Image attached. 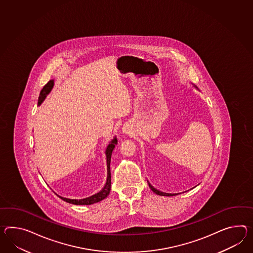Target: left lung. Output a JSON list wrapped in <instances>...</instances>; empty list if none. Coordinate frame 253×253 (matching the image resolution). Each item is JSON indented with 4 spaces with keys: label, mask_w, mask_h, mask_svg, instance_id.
Listing matches in <instances>:
<instances>
[{
    "label": "left lung",
    "mask_w": 253,
    "mask_h": 253,
    "mask_svg": "<svg viewBox=\"0 0 253 253\" xmlns=\"http://www.w3.org/2000/svg\"><path fill=\"white\" fill-rule=\"evenodd\" d=\"M194 86L197 88V86ZM149 187L152 189V191L154 192L155 194H157V195H159V196H166V197H172V196H175V195H178V194H168V193H164V192L159 191V190H157V189H155L153 185H151L150 183L148 182Z\"/></svg>",
    "instance_id": "1"
}]
</instances>
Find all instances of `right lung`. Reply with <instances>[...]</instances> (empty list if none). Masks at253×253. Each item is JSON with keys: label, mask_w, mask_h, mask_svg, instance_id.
<instances>
[{"label": "right lung", "mask_w": 253, "mask_h": 253, "mask_svg": "<svg viewBox=\"0 0 253 253\" xmlns=\"http://www.w3.org/2000/svg\"><path fill=\"white\" fill-rule=\"evenodd\" d=\"M54 86V81H49L47 82V84H45L43 87V89L41 90L39 98H38V106L41 104L43 101V99H45L46 95L49 94L51 89ZM118 140L116 137H114L111 142L109 143V145L107 146L106 149V158H107V170H108V175H107V181L105 184L104 187L97 194L93 195L91 197H86V198H83V199H69V198H66V197H62L60 196L58 197L61 198L62 200L68 202V203L73 204V205H91V204L97 203L101 200H103L104 198L108 197V195L110 194L111 191V154L113 149L115 148V145L117 144Z\"/></svg>", "instance_id": "add662e5"}]
</instances>
